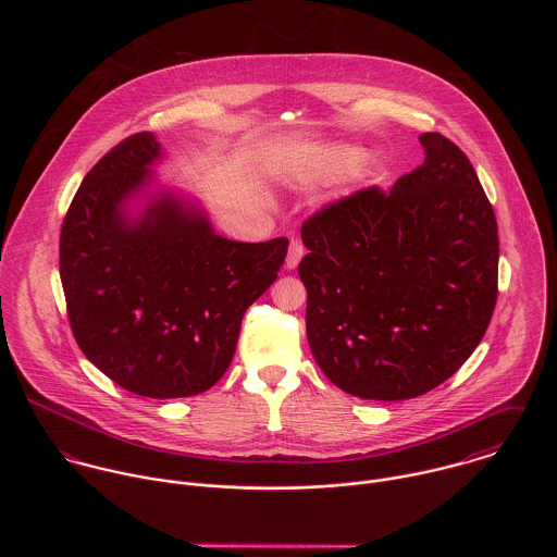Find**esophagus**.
<instances>
[{
    "label": "esophagus",
    "mask_w": 557,
    "mask_h": 557,
    "mask_svg": "<svg viewBox=\"0 0 557 557\" xmlns=\"http://www.w3.org/2000/svg\"><path fill=\"white\" fill-rule=\"evenodd\" d=\"M302 257H305V246H302V242L292 239V242H289V250H287V259H285V268H287V270H296Z\"/></svg>",
    "instance_id": "esophagus-1"
}]
</instances>
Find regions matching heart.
Listing matches in <instances>:
<instances>
[{
	"mask_svg": "<svg viewBox=\"0 0 557 557\" xmlns=\"http://www.w3.org/2000/svg\"><path fill=\"white\" fill-rule=\"evenodd\" d=\"M360 160H362V154L356 148H349V146L330 148L318 157H313L302 166V177L307 182L332 180V177H338V175L351 171Z\"/></svg>",
	"mask_w": 557,
	"mask_h": 557,
	"instance_id": "1",
	"label": "heart"
}]
</instances>
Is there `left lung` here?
Here are the masks:
<instances>
[{
  "mask_svg": "<svg viewBox=\"0 0 557 557\" xmlns=\"http://www.w3.org/2000/svg\"><path fill=\"white\" fill-rule=\"evenodd\" d=\"M424 162L391 193L362 188L302 225L307 338L347 395L403 400L455 375L497 300L499 239L470 159L422 133Z\"/></svg>",
  "mask_w": 557,
  "mask_h": 557,
  "instance_id": "8db88e82",
  "label": "left lung"
}]
</instances>
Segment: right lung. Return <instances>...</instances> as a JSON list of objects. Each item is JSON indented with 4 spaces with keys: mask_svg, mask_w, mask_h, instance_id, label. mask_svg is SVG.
I'll return each instance as SVG.
<instances>
[{
    "mask_svg": "<svg viewBox=\"0 0 557 557\" xmlns=\"http://www.w3.org/2000/svg\"><path fill=\"white\" fill-rule=\"evenodd\" d=\"M160 159L157 137L137 133L89 169L62 225L60 276L91 364L139 397H193L230 369L242 318L276 281L289 239L214 234L195 201L150 193Z\"/></svg>",
    "mask_w": 557,
    "mask_h": 557,
    "instance_id": "obj_1",
    "label": "right lung"
}]
</instances>
